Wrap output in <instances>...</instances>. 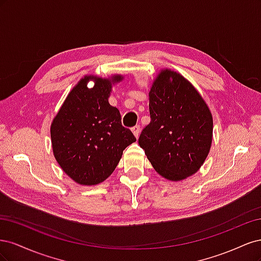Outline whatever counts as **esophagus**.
I'll list each match as a JSON object with an SVG mask.
<instances>
[{"label":"esophagus","mask_w":261,"mask_h":261,"mask_svg":"<svg viewBox=\"0 0 261 261\" xmlns=\"http://www.w3.org/2000/svg\"><path fill=\"white\" fill-rule=\"evenodd\" d=\"M132 132L134 134V136H135L136 138H138L139 137V134H140V126L139 125L134 126V127L132 128Z\"/></svg>","instance_id":"obj_1"}]
</instances>
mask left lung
<instances>
[{
  "mask_svg": "<svg viewBox=\"0 0 261 261\" xmlns=\"http://www.w3.org/2000/svg\"><path fill=\"white\" fill-rule=\"evenodd\" d=\"M151 121L141 132L139 146L156 173L172 181L200 169L212 144L213 118L199 91L169 68L156 75L149 90Z\"/></svg>",
  "mask_w": 261,
  "mask_h": 261,
  "instance_id": "1",
  "label": "left lung"
}]
</instances>
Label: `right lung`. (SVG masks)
Returning a JSON list of instances; mask_svg holds the SVG:
<instances>
[{
    "label": "right lung",
    "instance_id": "right-lung-1",
    "mask_svg": "<svg viewBox=\"0 0 261 261\" xmlns=\"http://www.w3.org/2000/svg\"><path fill=\"white\" fill-rule=\"evenodd\" d=\"M124 80L86 75L69 91L51 123L55 160L77 184L97 185L106 180L120 162L123 150L135 143L122 126L120 111L109 103L113 85ZM91 80L92 89L86 86Z\"/></svg>",
    "mask_w": 261,
    "mask_h": 261
}]
</instances>
